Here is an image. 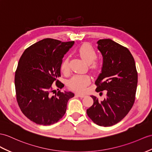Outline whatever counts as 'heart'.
<instances>
[{"label":"heart","mask_w":152,"mask_h":152,"mask_svg":"<svg viewBox=\"0 0 152 152\" xmlns=\"http://www.w3.org/2000/svg\"><path fill=\"white\" fill-rule=\"evenodd\" d=\"M88 82L86 80H85V78L81 76H76L72 79L71 83H70L69 88L73 89H81L86 87Z\"/></svg>","instance_id":"obj_1"}]
</instances>
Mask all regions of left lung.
<instances>
[{
    "instance_id": "1",
    "label": "left lung",
    "mask_w": 152,
    "mask_h": 152,
    "mask_svg": "<svg viewBox=\"0 0 152 152\" xmlns=\"http://www.w3.org/2000/svg\"><path fill=\"white\" fill-rule=\"evenodd\" d=\"M73 44L44 39L28 48L19 59L15 75L17 100L22 112L36 124L57 123L64 115L69 99L74 97L57 80L62 58ZM55 80L58 88L52 90Z\"/></svg>"
}]
</instances>
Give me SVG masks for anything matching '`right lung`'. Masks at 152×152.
Listing matches in <instances>:
<instances>
[{"mask_svg": "<svg viewBox=\"0 0 152 152\" xmlns=\"http://www.w3.org/2000/svg\"><path fill=\"white\" fill-rule=\"evenodd\" d=\"M102 65L95 84L96 91L104 90L101 97L92 95L94 104L87 110L88 117L101 126H111L126 115L135 102L137 72L129 51L111 39L97 42Z\"/></svg>", "mask_w": 152, "mask_h": 152, "instance_id": "add662e5", "label": "right lung"}]
</instances>
